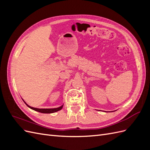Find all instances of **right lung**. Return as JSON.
Returning <instances> with one entry per match:
<instances>
[{
	"label": "right lung",
	"instance_id": "add662e5",
	"mask_svg": "<svg viewBox=\"0 0 150 150\" xmlns=\"http://www.w3.org/2000/svg\"><path fill=\"white\" fill-rule=\"evenodd\" d=\"M26 105L28 106V107H29L30 109H32V110H33L36 111H38L39 112H42V113H52V112H57L58 111L61 110V109L62 108V106H61L59 108H53V109H39V108H33V107H31V106H29L27 104H26Z\"/></svg>",
	"mask_w": 150,
	"mask_h": 150
}]
</instances>
